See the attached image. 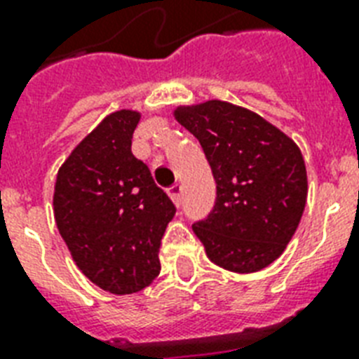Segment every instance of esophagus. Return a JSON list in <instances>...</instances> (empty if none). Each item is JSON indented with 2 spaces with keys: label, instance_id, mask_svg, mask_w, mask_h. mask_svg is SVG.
I'll return each instance as SVG.
<instances>
[{
  "label": "esophagus",
  "instance_id": "1",
  "mask_svg": "<svg viewBox=\"0 0 359 359\" xmlns=\"http://www.w3.org/2000/svg\"><path fill=\"white\" fill-rule=\"evenodd\" d=\"M169 197L173 199V203L177 207H180V203H182V186L175 184L169 188Z\"/></svg>",
  "mask_w": 359,
  "mask_h": 359
}]
</instances>
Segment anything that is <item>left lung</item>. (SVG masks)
<instances>
[{
	"label": "left lung",
	"instance_id": "left-lung-1",
	"mask_svg": "<svg viewBox=\"0 0 359 359\" xmlns=\"http://www.w3.org/2000/svg\"><path fill=\"white\" fill-rule=\"evenodd\" d=\"M196 135L216 180V205L191 225L214 264L259 272L285 251L307 201L300 147L251 109L224 100L173 111Z\"/></svg>",
	"mask_w": 359,
	"mask_h": 359
}]
</instances>
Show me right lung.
<instances>
[{"instance_id": "obj_1", "label": "right lung", "mask_w": 359, "mask_h": 359, "mask_svg": "<svg viewBox=\"0 0 359 359\" xmlns=\"http://www.w3.org/2000/svg\"><path fill=\"white\" fill-rule=\"evenodd\" d=\"M135 109L106 115L59 168L53 216L76 266L111 294H134L160 273L158 251L175 205L132 154Z\"/></svg>"}]
</instances>
